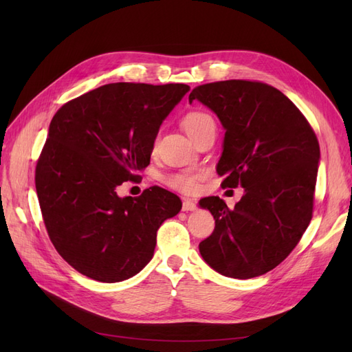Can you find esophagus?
<instances>
[{
    "label": "esophagus",
    "instance_id": "obj_1",
    "mask_svg": "<svg viewBox=\"0 0 352 352\" xmlns=\"http://www.w3.org/2000/svg\"><path fill=\"white\" fill-rule=\"evenodd\" d=\"M182 210H184V211H194V210H197V204H195L194 201L185 199L184 204H182Z\"/></svg>",
    "mask_w": 352,
    "mask_h": 352
}]
</instances>
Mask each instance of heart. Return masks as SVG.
Masks as SVG:
<instances>
[{
    "label": "heart",
    "mask_w": 352,
    "mask_h": 352,
    "mask_svg": "<svg viewBox=\"0 0 352 352\" xmlns=\"http://www.w3.org/2000/svg\"><path fill=\"white\" fill-rule=\"evenodd\" d=\"M214 123L211 117L202 111H190L188 113L184 120V129L186 133L192 138L195 133H198L201 129H204L207 124ZM197 180L198 177L195 175H189V173H179V175H172L166 179V182L168 186H172L175 189L184 190V192H192L197 188Z\"/></svg>",
    "instance_id": "1"
}]
</instances>
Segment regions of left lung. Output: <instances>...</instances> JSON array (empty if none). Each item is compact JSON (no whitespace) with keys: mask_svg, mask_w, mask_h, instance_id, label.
<instances>
[{"mask_svg":"<svg viewBox=\"0 0 352 352\" xmlns=\"http://www.w3.org/2000/svg\"><path fill=\"white\" fill-rule=\"evenodd\" d=\"M194 100L226 131L221 186L245 190L233 208L219 197L199 201L216 220L199 243L201 257L228 278H257L280 264L310 225L320 146L296 105L267 83H206L189 94Z\"/></svg>","mask_w":352,"mask_h":352,"instance_id":"left-lung-1","label":"left lung"}]
</instances>
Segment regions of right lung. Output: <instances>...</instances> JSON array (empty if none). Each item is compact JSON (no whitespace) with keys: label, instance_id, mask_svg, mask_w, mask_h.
<instances>
[{"label":"right lung","instance_id":"right-lung-1","mask_svg":"<svg viewBox=\"0 0 352 352\" xmlns=\"http://www.w3.org/2000/svg\"><path fill=\"white\" fill-rule=\"evenodd\" d=\"M188 85L109 83L52 117L35 185L48 236L74 270L114 283L151 261L162 223L182 208L163 188L120 198L116 188L150 164L160 126Z\"/></svg>","mask_w":352,"mask_h":352}]
</instances>
